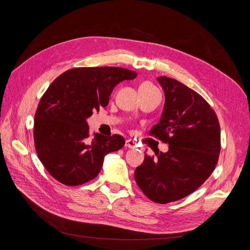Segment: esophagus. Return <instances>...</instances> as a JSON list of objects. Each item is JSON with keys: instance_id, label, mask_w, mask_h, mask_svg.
Listing matches in <instances>:
<instances>
[{"instance_id": "esophagus-1", "label": "esophagus", "mask_w": 250, "mask_h": 250, "mask_svg": "<svg viewBox=\"0 0 250 250\" xmlns=\"http://www.w3.org/2000/svg\"><path fill=\"white\" fill-rule=\"evenodd\" d=\"M125 146H126V147H129V148H134L136 146V144L132 139H127Z\"/></svg>"}]
</instances>
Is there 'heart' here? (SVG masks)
I'll list each match as a JSON object with an SVG mask.
<instances>
[{"label": "heart", "mask_w": 250, "mask_h": 250, "mask_svg": "<svg viewBox=\"0 0 250 250\" xmlns=\"http://www.w3.org/2000/svg\"><path fill=\"white\" fill-rule=\"evenodd\" d=\"M154 88H157V87L154 86L149 81L142 82L139 86V89H142V90H150V89H154Z\"/></svg>", "instance_id": "1"}]
</instances>
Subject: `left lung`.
Masks as SVG:
<instances>
[{
	"label": "left lung",
	"instance_id": "left-lung-1",
	"mask_svg": "<svg viewBox=\"0 0 250 250\" xmlns=\"http://www.w3.org/2000/svg\"><path fill=\"white\" fill-rule=\"evenodd\" d=\"M157 80L165 104L149 134L168 144L169 150L156 153L157 158L146 154L134 178L150 200L168 204L195 191L215 170L221 130L215 111L196 91L167 76Z\"/></svg>",
	"mask_w": 250,
	"mask_h": 250
}]
</instances>
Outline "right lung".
<instances>
[{
	"instance_id": "1",
	"label": "right lung",
	"mask_w": 250,
	"mask_h": 250,
	"mask_svg": "<svg viewBox=\"0 0 250 250\" xmlns=\"http://www.w3.org/2000/svg\"><path fill=\"white\" fill-rule=\"evenodd\" d=\"M136 76L119 67H84L51 83L34 115L33 138L40 161L56 180L68 186L86 183L99 175L106 154L124 146L118 134L90 138L86 119L106 106L118 83Z\"/></svg>"
}]
</instances>
